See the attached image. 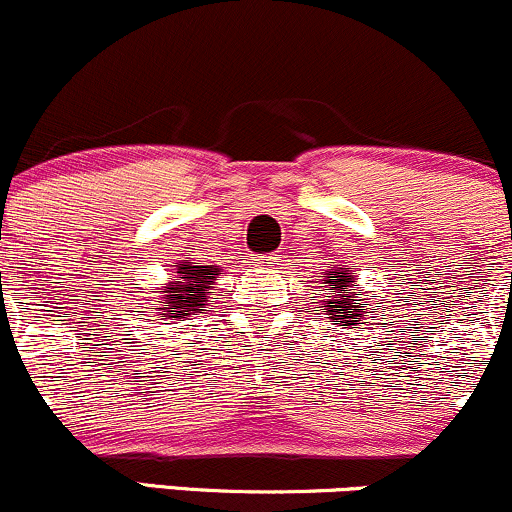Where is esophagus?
<instances>
[{
  "label": "esophagus",
  "mask_w": 512,
  "mask_h": 512,
  "mask_svg": "<svg viewBox=\"0 0 512 512\" xmlns=\"http://www.w3.org/2000/svg\"><path fill=\"white\" fill-rule=\"evenodd\" d=\"M278 263V256L275 254H263V256H251V266L261 268V271H271Z\"/></svg>",
  "instance_id": "1"
}]
</instances>
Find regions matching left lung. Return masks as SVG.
<instances>
[{
	"instance_id": "8db88e82",
	"label": "left lung",
	"mask_w": 512,
	"mask_h": 512,
	"mask_svg": "<svg viewBox=\"0 0 512 512\" xmlns=\"http://www.w3.org/2000/svg\"><path fill=\"white\" fill-rule=\"evenodd\" d=\"M319 278L324 280L321 287L329 290L326 292L329 300H324L329 319L341 321L343 329H358V324L367 317V312L360 309V300H355L353 292H348L355 285V275H350L346 268H329Z\"/></svg>"
}]
</instances>
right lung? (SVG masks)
<instances>
[{"label":"right lung","instance_id":"right-lung-1","mask_svg":"<svg viewBox=\"0 0 512 512\" xmlns=\"http://www.w3.org/2000/svg\"><path fill=\"white\" fill-rule=\"evenodd\" d=\"M220 271V266H198L193 261H179L171 283L159 290V304L154 307V312L176 321L188 319L191 314L208 312L203 307L208 304V290H212Z\"/></svg>","mask_w":512,"mask_h":512}]
</instances>
